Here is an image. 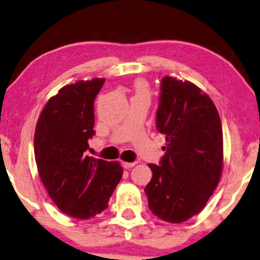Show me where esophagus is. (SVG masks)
Segmentation results:
<instances>
[{
    "label": "esophagus",
    "instance_id": "obj_1",
    "mask_svg": "<svg viewBox=\"0 0 260 260\" xmlns=\"http://www.w3.org/2000/svg\"><path fill=\"white\" fill-rule=\"evenodd\" d=\"M133 166H135V162H122V167L126 168V170H129Z\"/></svg>",
    "mask_w": 260,
    "mask_h": 260
}]
</instances>
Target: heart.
<instances>
[{"label": "heart", "instance_id": "1", "mask_svg": "<svg viewBox=\"0 0 260 260\" xmlns=\"http://www.w3.org/2000/svg\"><path fill=\"white\" fill-rule=\"evenodd\" d=\"M135 90H137V94H147V85L145 81L140 80L135 83Z\"/></svg>", "mask_w": 260, "mask_h": 260}]
</instances>
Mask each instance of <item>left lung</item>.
I'll use <instances>...</instances> for the list:
<instances>
[{
    "label": "left lung",
    "instance_id": "8db88e82",
    "mask_svg": "<svg viewBox=\"0 0 260 260\" xmlns=\"http://www.w3.org/2000/svg\"><path fill=\"white\" fill-rule=\"evenodd\" d=\"M156 129L166 153L145 188L148 207L168 222H182L203 211L222 170L221 121L213 101L189 81L161 80Z\"/></svg>",
    "mask_w": 260,
    "mask_h": 260
}]
</instances>
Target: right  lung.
<instances>
[{
    "label": "right lung",
    "instance_id": "1",
    "mask_svg": "<svg viewBox=\"0 0 260 260\" xmlns=\"http://www.w3.org/2000/svg\"><path fill=\"white\" fill-rule=\"evenodd\" d=\"M105 79L67 85L50 98L36 123L34 154L42 184L63 213L94 217L108 207L123 170L87 155L94 132V100Z\"/></svg>",
    "mask_w": 260,
    "mask_h": 260
}]
</instances>
